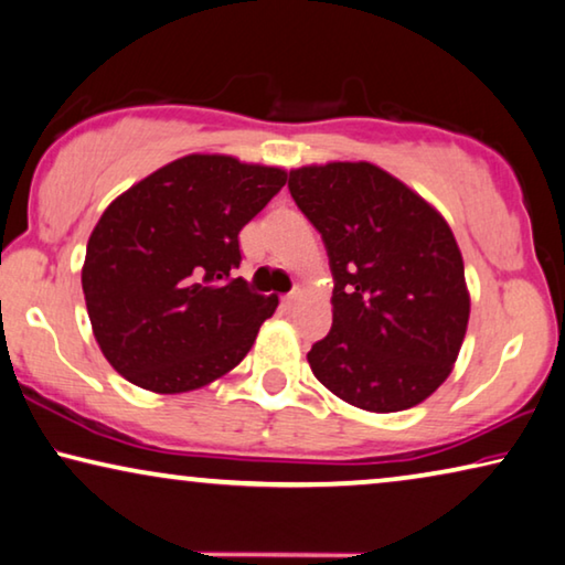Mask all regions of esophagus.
<instances>
[{
  "instance_id": "34e87169",
  "label": "esophagus",
  "mask_w": 565,
  "mask_h": 565,
  "mask_svg": "<svg viewBox=\"0 0 565 565\" xmlns=\"http://www.w3.org/2000/svg\"><path fill=\"white\" fill-rule=\"evenodd\" d=\"M299 297H301V294H299V291H291V294H286V297L281 299V305H284V309H294V305H297V301H299Z\"/></svg>"
}]
</instances>
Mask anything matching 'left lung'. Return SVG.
<instances>
[{
    "label": "left lung",
    "instance_id": "obj_1",
    "mask_svg": "<svg viewBox=\"0 0 565 565\" xmlns=\"http://www.w3.org/2000/svg\"><path fill=\"white\" fill-rule=\"evenodd\" d=\"M332 268V330L311 344V373L350 406L395 414L449 377L469 324L457 238L431 202L370 162L289 172Z\"/></svg>",
    "mask_w": 565,
    "mask_h": 565
}]
</instances>
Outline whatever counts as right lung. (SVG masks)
I'll return each instance as SVG.
<instances>
[{
	"mask_svg": "<svg viewBox=\"0 0 565 565\" xmlns=\"http://www.w3.org/2000/svg\"><path fill=\"white\" fill-rule=\"evenodd\" d=\"M284 184V167L188 154L104 210L81 284L94 337L116 373L172 395L217 381L248 355L279 297L233 279L238 233Z\"/></svg>",
	"mask_w": 565,
	"mask_h": 565,
	"instance_id": "add662e5",
	"label": "right lung"
}]
</instances>
